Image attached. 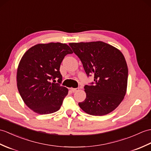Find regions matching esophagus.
Returning <instances> with one entry per match:
<instances>
[{
  "instance_id": "1",
  "label": "esophagus",
  "mask_w": 151,
  "mask_h": 151,
  "mask_svg": "<svg viewBox=\"0 0 151 151\" xmlns=\"http://www.w3.org/2000/svg\"><path fill=\"white\" fill-rule=\"evenodd\" d=\"M78 90H79V88H71V91L73 93H75Z\"/></svg>"
}]
</instances>
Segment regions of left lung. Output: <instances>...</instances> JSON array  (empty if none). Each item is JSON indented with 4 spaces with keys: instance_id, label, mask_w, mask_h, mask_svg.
Instances as JSON below:
<instances>
[{
    "instance_id": "1",
    "label": "left lung",
    "mask_w": 151,
    "mask_h": 151,
    "mask_svg": "<svg viewBox=\"0 0 151 151\" xmlns=\"http://www.w3.org/2000/svg\"><path fill=\"white\" fill-rule=\"evenodd\" d=\"M69 45L81 60L87 76L94 75V82L84 86L86 98L78 103L80 107L93 116L114 111L127 90L128 68L123 54L101 41Z\"/></svg>"
}]
</instances>
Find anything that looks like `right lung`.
<instances>
[{"label":"right lung","instance_id":"obj_1","mask_svg":"<svg viewBox=\"0 0 151 151\" xmlns=\"http://www.w3.org/2000/svg\"><path fill=\"white\" fill-rule=\"evenodd\" d=\"M71 53L69 45L60 42L38 44L24 53L17 69V87L31 110L47 114L60 109L68 93V89L60 85V67L65 56Z\"/></svg>","mask_w":151,"mask_h":151}]
</instances>
